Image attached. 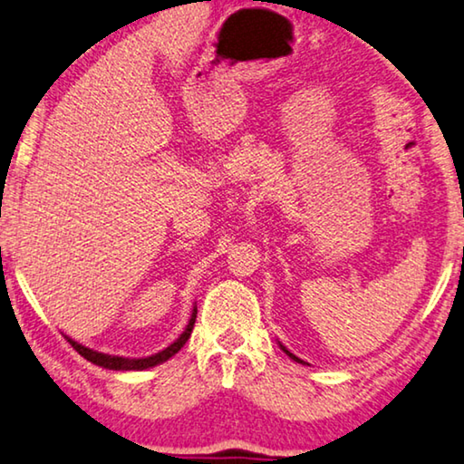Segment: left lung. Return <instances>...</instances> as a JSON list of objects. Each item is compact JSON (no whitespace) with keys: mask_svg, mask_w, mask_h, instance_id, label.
<instances>
[{"mask_svg":"<svg viewBox=\"0 0 464 464\" xmlns=\"http://www.w3.org/2000/svg\"><path fill=\"white\" fill-rule=\"evenodd\" d=\"M280 347H282V352H285V353L288 355V358H291V360H295V362H301V364H305V362H304V360H299V358H297V355H295V353H291V352H288V349H286L285 345H280Z\"/></svg>","mask_w":464,"mask_h":464,"instance_id":"left-lung-1","label":"left lung"}]
</instances>
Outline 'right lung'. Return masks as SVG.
Wrapping results in <instances>:
<instances>
[{"label": "right lung", "instance_id": "obj_1", "mask_svg": "<svg viewBox=\"0 0 464 464\" xmlns=\"http://www.w3.org/2000/svg\"><path fill=\"white\" fill-rule=\"evenodd\" d=\"M194 322H197V307L192 310V315H190V322H188L186 331L179 334L178 341H173V343L169 347H165L163 352L154 353V355H149V358H121V355H109V353H100V352H93V349L85 347L82 343H77V341H72L71 337L64 339L69 341V343L72 345V349H75L77 353H82L85 360H90L92 364L96 366H102V368H109V371H146V368H152L157 364H163V362H167L171 358V355H176L179 349L184 347V343L188 339H190L192 334V328H194Z\"/></svg>", "mask_w": 464, "mask_h": 464}]
</instances>
